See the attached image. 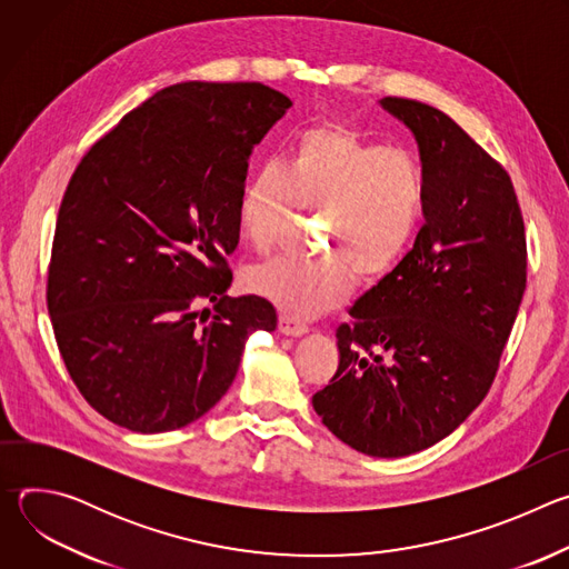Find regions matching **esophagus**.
Returning <instances> with one entry per match:
<instances>
[{"label": "esophagus", "instance_id": "esophagus-1", "mask_svg": "<svg viewBox=\"0 0 569 569\" xmlns=\"http://www.w3.org/2000/svg\"><path fill=\"white\" fill-rule=\"evenodd\" d=\"M279 331L283 336H290V338H301L308 333V327L303 321L290 317V315H279Z\"/></svg>", "mask_w": 569, "mask_h": 569}]
</instances>
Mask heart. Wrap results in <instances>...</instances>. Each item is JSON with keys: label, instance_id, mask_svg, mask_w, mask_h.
Returning <instances> with one entry per match:
<instances>
[{"label": "heart", "instance_id": "heart-1", "mask_svg": "<svg viewBox=\"0 0 569 569\" xmlns=\"http://www.w3.org/2000/svg\"><path fill=\"white\" fill-rule=\"evenodd\" d=\"M419 161L360 132L321 123L297 134L286 164L259 167L242 187L238 222L257 252H270L297 211H319L327 254L272 259L248 272V288L283 315L306 319L338 308L362 283H378L408 254L426 216Z\"/></svg>", "mask_w": 569, "mask_h": 569}]
</instances>
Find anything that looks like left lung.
<instances>
[{
	"mask_svg": "<svg viewBox=\"0 0 569 569\" xmlns=\"http://www.w3.org/2000/svg\"><path fill=\"white\" fill-rule=\"evenodd\" d=\"M380 106L419 143L428 182L415 248L340 323V365L312 396L321 423L369 457H405L457 430L489 393L527 288L513 182L441 110Z\"/></svg>",
	"mask_w": 569,
	"mask_h": 569,
	"instance_id": "8db88e82",
	"label": "left lung"
}]
</instances>
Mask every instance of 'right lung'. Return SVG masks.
Here are the masks:
<instances>
[{
  "instance_id": "add662e5",
  "label": "right lung",
  "mask_w": 569,
  "mask_h": 569,
  "mask_svg": "<svg viewBox=\"0 0 569 569\" xmlns=\"http://www.w3.org/2000/svg\"><path fill=\"white\" fill-rule=\"evenodd\" d=\"M290 106L263 83L171 86L80 159L47 308L73 385L108 421L141 435L193 423L233 382L246 340L277 329L270 301L224 292L248 159ZM207 300L213 318L197 310Z\"/></svg>"
}]
</instances>
